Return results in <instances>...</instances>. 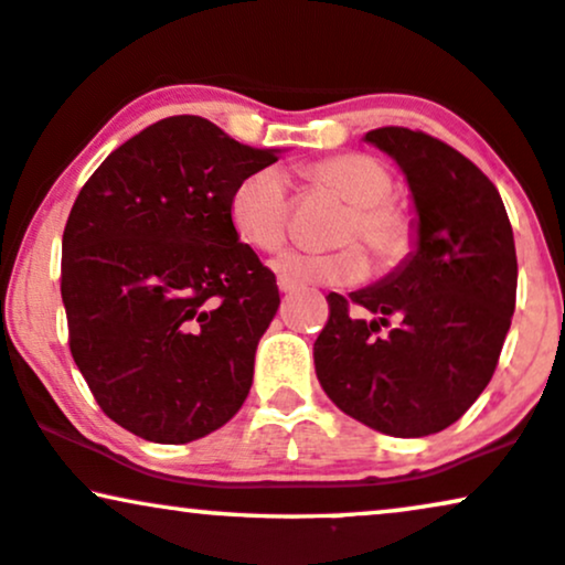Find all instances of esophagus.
Returning a JSON list of instances; mask_svg holds the SVG:
<instances>
[{
  "mask_svg": "<svg viewBox=\"0 0 565 565\" xmlns=\"http://www.w3.org/2000/svg\"><path fill=\"white\" fill-rule=\"evenodd\" d=\"M278 289H281L284 295H289V291H295V289H297V284H295V281H289V278L278 276Z\"/></svg>",
  "mask_w": 565,
  "mask_h": 565,
  "instance_id": "1",
  "label": "esophagus"
}]
</instances>
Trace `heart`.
Here are the masks:
<instances>
[{
    "label": "heart",
    "instance_id": "1",
    "mask_svg": "<svg viewBox=\"0 0 565 565\" xmlns=\"http://www.w3.org/2000/svg\"><path fill=\"white\" fill-rule=\"evenodd\" d=\"M318 188L347 200L335 242L347 245L328 253H287L274 260L278 276L295 284H354L365 276L362 242L381 268H396L414 247V218L391 200L394 180L381 161L367 153L328 156L305 169ZM230 221L237 237L260 253H274L289 232V195L284 177L274 169L247 174L230 198Z\"/></svg>",
    "mask_w": 565,
    "mask_h": 565
}]
</instances>
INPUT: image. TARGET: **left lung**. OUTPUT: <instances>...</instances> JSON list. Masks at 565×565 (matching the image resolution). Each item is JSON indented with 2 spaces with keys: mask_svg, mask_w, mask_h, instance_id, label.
Wrapping results in <instances>:
<instances>
[{
  "mask_svg": "<svg viewBox=\"0 0 565 565\" xmlns=\"http://www.w3.org/2000/svg\"><path fill=\"white\" fill-rule=\"evenodd\" d=\"M365 140L404 169L417 249L375 287L326 297L316 373L349 417L423 438L454 425L495 373L516 307L513 230L495 184L448 142L406 127Z\"/></svg>",
  "mask_w": 565,
  "mask_h": 565,
  "instance_id": "left-lung-1",
  "label": "left lung"
}]
</instances>
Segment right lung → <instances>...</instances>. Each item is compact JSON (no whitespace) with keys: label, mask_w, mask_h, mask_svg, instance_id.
<instances>
[{"label":"right lung","mask_w":565,"mask_h":565,"mask_svg":"<svg viewBox=\"0 0 565 565\" xmlns=\"http://www.w3.org/2000/svg\"><path fill=\"white\" fill-rule=\"evenodd\" d=\"M274 161L180 114L122 142L83 184L62 234L67 341L125 430L180 446L245 404L278 287L234 234L230 198Z\"/></svg>","instance_id":"right-lung-1"}]
</instances>
